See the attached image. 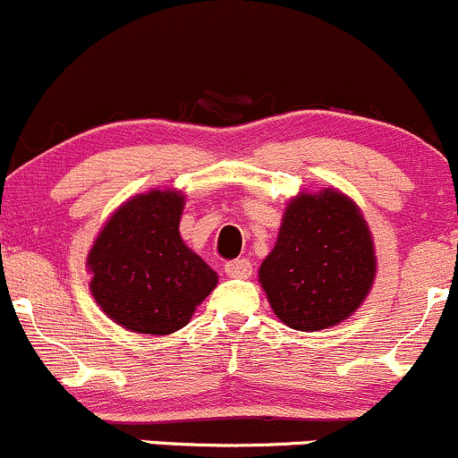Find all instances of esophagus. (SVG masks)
<instances>
[{
  "label": "esophagus",
  "mask_w": 458,
  "mask_h": 458,
  "mask_svg": "<svg viewBox=\"0 0 458 458\" xmlns=\"http://www.w3.org/2000/svg\"><path fill=\"white\" fill-rule=\"evenodd\" d=\"M225 271H227L229 277H240V280H244V277L251 276L253 267L247 258H238V260H231L225 264Z\"/></svg>",
  "instance_id": "esophagus-1"
}]
</instances>
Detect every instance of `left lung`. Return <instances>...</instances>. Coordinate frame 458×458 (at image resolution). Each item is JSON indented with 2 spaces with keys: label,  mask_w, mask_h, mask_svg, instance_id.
I'll return each mask as SVG.
<instances>
[{
  "label": "left lung",
  "mask_w": 458,
  "mask_h": 458,
  "mask_svg": "<svg viewBox=\"0 0 458 458\" xmlns=\"http://www.w3.org/2000/svg\"><path fill=\"white\" fill-rule=\"evenodd\" d=\"M377 276L375 242L352 198L335 187L286 202L258 280L280 322L313 333L351 318Z\"/></svg>",
  "instance_id": "8db88e82"
}]
</instances>
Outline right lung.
Returning a JSON list of instances; mask_svg holds the SVG:
<instances>
[{
    "label": "right lung",
    "mask_w": 458,
    "mask_h": 458,
    "mask_svg": "<svg viewBox=\"0 0 458 458\" xmlns=\"http://www.w3.org/2000/svg\"><path fill=\"white\" fill-rule=\"evenodd\" d=\"M182 209L185 194L178 190L131 196L89 247V293L127 331H181L218 284V273L181 238Z\"/></svg>",
    "instance_id": "obj_1"
}]
</instances>
